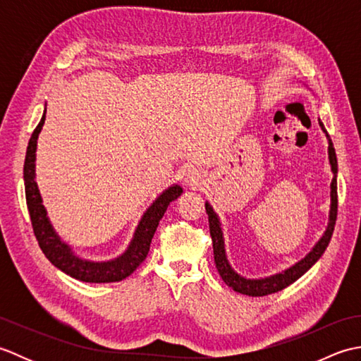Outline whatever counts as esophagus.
<instances>
[{"instance_id": "esophagus-1", "label": "esophagus", "mask_w": 361, "mask_h": 361, "mask_svg": "<svg viewBox=\"0 0 361 361\" xmlns=\"http://www.w3.org/2000/svg\"><path fill=\"white\" fill-rule=\"evenodd\" d=\"M185 183L189 188H200L206 183V173L202 169H190L185 176Z\"/></svg>"}]
</instances>
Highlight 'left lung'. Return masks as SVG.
Wrapping results in <instances>:
<instances>
[{"instance_id": "8db88e82", "label": "left lung", "mask_w": 361, "mask_h": 361, "mask_svg": "<svg viewBox=\"0 0 361 361\" xmlns=\"http://www.w3.org/2000/svg\"><path fill=\"white\" fill-rule=\"evenodd\" d=\"M318 122H319L321 130H323L327 137L329 164H331V171L334 173V178L331 183V206H329L327 225L323 235L319 237V240L313 245V248L301 260H298V262L286 268V270L265 276V278H247V276H242L240 273H237L228 260L224 228H221L219 214L214 211L209 202L204 203L206 214H208V219H209V231H211L212 248H214V262H216V267L219 270V274L221 276V279H224V282L228 287H231L234 291H237V293L248 295V296H267L288 287L290 283L298 281L305 271H309L310 268L318 262L319 257L323 256V252L326 251L329 242L332 239V233H334L335 220H336V208H338V202H336V173H338V163H336V155H335V149H334L331 136H329V133L326 132L324 124L321 122V119H318Z\"/></svg>"}]
</instances>
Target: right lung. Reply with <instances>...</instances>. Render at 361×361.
<instances>
[{
	"label": "right lung",
	"mask_w": 361,
	"mask_h": 361,
	"mask_svg": "<svg viewBox=\"0 0 361 361\" xmlns=\"http://www.w3.org/2000/svg\"><path fill=\"white\" fill-rule=\"evenodd\" d=\"M46 119V109L43 116L38 122L37 128L34 130L32 136L29 140V145L25 158V169H23V176H25V192L27 211L32 221L34 234L40 245L44 256L49 259V262L62 270L68 276L82 282H119L126 279L127 276L132 274L142 260L147 257L150 250V242L153 239L159 220L163 219L167 206L173 200H176L183 192V188L178 185H172L161 192L153 203L144 211L140 221L135 228L132 240L128 242L124 252L119 256L109 260H91L79 255L68 242H65L59 235L56 228L52 226L48 217V211L43 206V198L38 190V185L35 181V158H37V140L40 135L43 124Z\"/></svg>",
	"instance_id": "right-lung-1"
}]
</instances>
